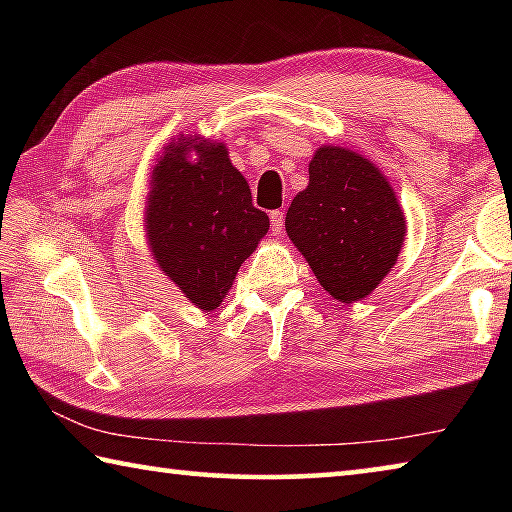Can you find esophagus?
<instances>
[{
    "instance_id": "obj_1",
    "label": "esophagus",
    "mask_w": 512,
    "mask_h": 512,
    "mask_svg": "<svg viewBox=\"0 0 512 512\" xmlns=\"http://www.w3.org/2000/svg\"><path fill=\"white\" fill-rule=\"evenodd\" d=\"M271 223H273V232H275V235H280L282 225H284V212H282V210H273V212H271Z\"/></svg>"
}]
</instances>
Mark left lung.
Segmentation results:
<instances>
[{
  "label": "left lung",
  "mask_w": 512,
  "mask_h": 512,
  "mask_svg": "<svg viewBox=\"0 0 512 512\" xmlns=\"http://www.w3.org/2000/svg\"><path fill=\"white\" fill-rule=\"evenodd\" d=\"M287 235L329 296L363 300L395 266L406 221L393 187L370 160L343 146H320L309 185L287 212Z\"/></svg>",
  "instance_id": "left-lung-1"
}]
</instances>
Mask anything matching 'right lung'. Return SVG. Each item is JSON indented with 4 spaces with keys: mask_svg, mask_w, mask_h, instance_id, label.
<instances>
[{
    "mask_svg": "<svg viewBox=\"0 0 512 512\" xmlns=\"http://www.w3.org/2000/svg\"><path fill=\"white\" fill-rule=\"evenodd\" d=\"M146 241L158 266L198 309L214 311L268 232L228 149L205 137L164 146L146 198Z\"/></svg>",
    "mask_w": 512,
    "mask_h": 512,
    "instance_id": "add662e5",
    "label": "right lung"
}]
</instances>
